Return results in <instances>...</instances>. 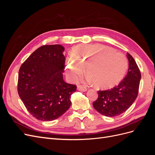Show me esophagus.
I'll return each instance as SVG.
<instances>
[{
	"label": "esophagus",
	"mask_w": 155,
	"mask_h": 155,
	"mask_svg": "<svg viewBox=\"0 0 155 155\" xmlns=\"http://www.w3.org/2000/svg\"><path fill=\"white\" fill-rule=\"evenodd\" d=\"M78 90L82 92H86L87 91V88L85 87L82 85H78Z\"/></svg>",
	"instance_id": "obj_1"
}]
</instances>
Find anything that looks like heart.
<instances>
[{"label": "heart", "mask_w": 155, "mask_h": 155, "mask_svg": "<svg viewBox=\"0 0 155 155\" xmlns=\"http://www.w3.org/2000/svg\"><path fill=\"white\" fill-rule=\"evenodd\" d=\"M88 80L99 88H109L118 84L127 69V59L122 53L102 45H83L74 48L72 57L66 59L69 76L76 79L84 71Z\"/></svg>", "instance_id": "1"}]
</instances>
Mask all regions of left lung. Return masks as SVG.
Returning a JSON list of instances; mask_svg holds the SVG:
<instances>
[{
    "instance_id": "8db88e82",
    "label": "left lung",
    "mask_w": 155,
    "mask_h": 155,
    "mask_svg": "<svg viewBox=\"0 0 155 155\" xmlns=\"http://www.w3.org/2000/svg\"><path fill=\"white\" fill-rule=\"evenodd\" d=\"M129 69L118 85L105 91H99L93 107L102 115L114 117L124 113L132 105L138 94L141 73L134 58L127 54Z\"/></svg>"
}]
</instances>
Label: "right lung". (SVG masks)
I'll use <instances>...</instances> for the list:
<instances>
[{"label": "right lung", "mask_w": 155, "mask_h": 155, "mask_svg": "<svg viewBox=\"0 0 155 155\" xmlns=\"http://www.w3.org/2000/svg\"><path fill=\"white\" fill-rule=\"evenodd\" d=\"M64 48L44 45L34 51L19 69L17 91L26 109L36 119L52 121L66 112L76 85L63 80Z\"/></svg>", "instance_id": "right-lung-1"}]
</instances>
